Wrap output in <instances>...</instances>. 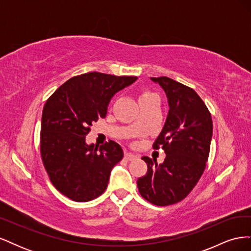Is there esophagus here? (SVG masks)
<instances>
[{
    "label": "esophagus",
    "mask_w": 251,
    "mask_h": 251,
    "mask_svg": "<svg viewBox=\"0 0 251 251\" xmlns=\"http://www.w3.org/2000/svg\"><path fill=\"white\" fill-rule=\"evenodd\" d=\"M125 158L126 159V160H135V159H137L138 157L136 155H133L131 153H126L125 154Z\"/></svg>",
    "instance_id": "34e87169"
}]
</instances>
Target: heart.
<instances>
[{"instance_id":"obj_1","label":"heart","mask_w":251,"mask_h":251,"mask_svg":"<svg viewBox=\"0 0 251 251\" xmlns=\"http://www.w3.org/2000/svg\"><path fill=\"white\" fill-rule=\"evenodd\" d=\"M150 95H151V92H149V91H144V92L141 94L140 98H142V97H147V96H150Z\"/></svg>"}]
</instances>
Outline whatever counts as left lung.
I'll return each mask as SVG.
<instances>
[{"label": "left lung", "instance_id": "obj_1", "mask_svg": "<svg viewBox=\"0 0 251 251\" xmlns=\"http://www.w3.org/2000/svg\"><path fill=\"white\" fill-rule=\"evenodd\" d=\"M168 96L170 111L154 150H164L163 163L142 157L148 172L137 180L142 198L158 206L183 200L206 168L212 136L210 112L196 91L172 78L151 77Z\"/></svg>", "mask_w": 251, "mask_h": 251}]
</instances>
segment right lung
I'll list each match as a JSON object with an SVG mask.
<instances>
[{
  "instance_id": "obj_1",
  "label": "right lung",
  "mask_w": 251,
  "mask_h": 251,
  "mask_svg": "<svg viewBox=\"0 0 251 251\" xmlns=\"http://www.w3.org/2000/svg\"><path fill=\"white\" fill-rule=\"evenodd\" d=\"M136 79L100 72L76 75L45 103L42 160L51 183L67 198L87 202L107 188L112 168L124 158L123 149L113 140L100 148L87 146L86 136L92 123L107 115L112 96Z\"/></svg>"
}]
</instances>
